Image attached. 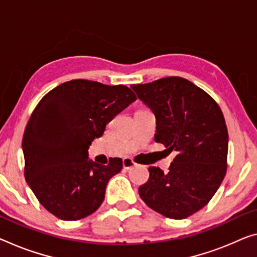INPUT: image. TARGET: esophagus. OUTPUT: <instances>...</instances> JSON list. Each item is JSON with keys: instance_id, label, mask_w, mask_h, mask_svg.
I'll use <instances>...</instances> for the list:
<instances>
[{"instance_id": "esophagus-1", "label": "esophagus", "mask_w": 257, "mask_h": 257, "mask_svg": "<svg viewBox=\"0 0 257 257\" xmlns=\"http://www.w3.org/2000/svg\"><path fill=\"white\" fill-rule=\"evenodd\" d=\"M134 165H137V163L132 159H130V157H125V159L123 160V167H124V169L130 170L131 168H133Z\"/></svg>"}]
</instances>
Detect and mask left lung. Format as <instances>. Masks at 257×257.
Instances as JSON below:
<instances>
[{
	"label": "left lung",
	"instance_id": "left-lung-1",
	"mask_svg": "<svg viewBox=\"0 0 257 257\" xmlns=\"http://www.w3.org/2000/svg\"><path fill=\"white\" fill-rule=\"evenodd\" d=\"M156 116L155 141L177 152L168 173L149 167L142 201L168 218H187L215 195L226 175L228 133L219 105L187 79L132 85Z\"/></svg>",
	"mask_w": 257,
	"mask_h": 257
}]
</instances>
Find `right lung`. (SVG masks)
<instances>
[{"mask_svg":"<svg viewBox=\"0 0 257 257\" xmlns=\"http://www.w3.org/2000/svg\"><path fill=\"white\" fill-rule=\"evenodd\" d=\"M137 100L124 85L74 79L51 89L35 106L23 137L24 176L43 207L62 220L96 211L121 159L88 160V148L109 121Z\"/></svg>","mask_w":257,"mask_h":257,"instance_id":"right-lung-1","label":"right lung"}]
</instances>
